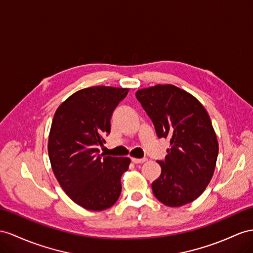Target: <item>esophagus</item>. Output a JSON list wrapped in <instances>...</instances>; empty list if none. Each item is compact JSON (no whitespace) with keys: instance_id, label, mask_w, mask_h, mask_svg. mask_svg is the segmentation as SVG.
Here are the masks:
<instances>
[{"instance_id":"obj_1","label":"esophagus","mask_w":253,"mask_h":253,"mask_svg":"<svg viewBox=\"0 0 253 253\" xmlns=\"http://www.w3.org/2000/svg\"><path fill=\"white\" fill-rule=\"evenodd\" d=\"M131 161L133 164H143V163H145L146 161V158H141V159H139V158H131Z\"/></svg>"}]
</instances>
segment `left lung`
Returning a JSON list of instances; mask_svg holds the SVG:
<instances>
[{"mask_svg":"<svg viewBox=\"0 0 253 253\" xmlns=\"http://www.w3.org/2000/svg\"><path fill=\"white\" fill-rule=\"evenodd\" d=\"M138 100L153 121L159 138H169L160 176L154 180V196L170 207L198 199L213 175L218 140L210 115L196 97L172 84L138 89Z\"/></svg>","mask_w":253,"mask_h":253,"instance_id":"8db88e82","label":"left lung"}]
</instances>
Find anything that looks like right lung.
<instances>
[{"instance_id": "1", "label": "right lung", "mask_w": 253, "mask_h": 253, "mask_svg": "<svg viewBox=\"0 0 253 253\" xmlns=\"http://www.w3.org/2000/svg\"><path fill=\"white\" fill-rule=\"evenodd\" d=\"M129 88L92 86L63 101L51 124L48 154L65 193L81 207L100 211L118 201L128 157L99 155L98 145L111 130V116Z\"/></svg>"}]
</instances>
